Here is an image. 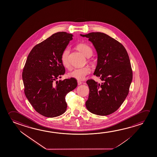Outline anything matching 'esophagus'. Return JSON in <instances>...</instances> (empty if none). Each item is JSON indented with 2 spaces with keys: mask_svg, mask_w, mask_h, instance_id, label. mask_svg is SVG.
I'll list each match as a JSON object with an SVG mask.
<instances>
[{
  "mask_svg": "<svg viewBox=\"0 0 157 157\" xmlns=\"http://www.w3.org/2000/svg\"><path fill=\"white\" fill-rule=\"evenodd\" d=\"M78 85H80L82 84V82H80V81H79V80H78Z\"/></svg>",
  "mask_w": 157,
  "mask_h": 157,
  "instance_id": "esophagus-1",
  "label": "esophagus"
}]
</instances>
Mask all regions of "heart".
I'll return each mask as SVG.
<instances>
[{"mask_svg":"<svg viewBox=\"0 0 157 157\" xmlns=\"http://www.w3.org/2000/svg\"><path fill=\"white\" fill-rule=\"evenodd\" d=\"M78 49L87 58L90 57L92 54V49L89 45L86 44H81L77 46ZM70 48H66L61 55V61L63 65L65 67L68 68L70 67L69 62V54ZM91 72V70L89 67H84L82 68H77L73 70L72 72L69 73V77L75 78L78 80H82L85 79V77L89 75Z\"/></svg>","mask_w":157,"mask_h":157,"instance_id":"1","label":"heart"}]
</instances>
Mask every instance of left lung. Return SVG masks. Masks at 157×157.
I'll return each mask as SVG.
<instances>
[{
    "label": "left lung",
    "mask_w": 157,
    "mask_h": 157,
    "mask_svg": "<svg viewBox=\"0 0 157 157\" xmlns=\"http://www.w3.org/2000/svg\"><path fill=\"white\" fill-rule=\"evenodd\" d=\"M80 36L89 38L97 53V64L94 75L103 82L88 80L89 98L86 107L91 113L106 116L123 103L129 93L133 72L124 46L106 34L93 32Z\"/></svg>",
    "instance_id": "8db88e82"
}]
</instances>
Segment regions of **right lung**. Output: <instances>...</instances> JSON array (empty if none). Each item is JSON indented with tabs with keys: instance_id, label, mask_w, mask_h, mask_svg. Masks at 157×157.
<instances>
[{
	"instance_id": "add662e5",
	"label": "right lung",
	"mask_w": 157,
	"mask_h": 157,
	"mask_svg": "<svg viewBox=\"0 0 157 157\" xmlns=\"http://www.w3.org/2000/svg\"><path fill=\"white\" fill-rule=\"evenodd\" d=\"M72 37L66 32L53 34L32 49L24 66V94L35 110L45 117L64 113L66 96L77 86V80L73 78L55 82L65 73L61 55Z\"/></svg>"
}]
</instances>
